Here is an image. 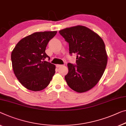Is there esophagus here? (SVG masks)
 <instances>
[{"mask_svg": "<svg viewBox=\"0 0 126 126\" xmlns=\"http://www.w3.org/2000/svg\"><path fill=\"white\" fill-rule=\"evenodd\" d=\"M62 65H61V64H57V65H56V66H57V68H59V67H61Z\"/></svg>", "mask_w": 126, "mask_h": 126, "instance_id": "esophagus-1", "label": "esophagus"}]
</instances>
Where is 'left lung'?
<instances>
[{
  "instance_id": "1",
  "label": "left lung",
  "mask_w": 126,
  "mask_h": 126,
  "mask_svg": "<svg viewBox=\"0 0 126 126\" xmlns=\"http://www.w3.org/2000/svg\"><path fill=\"white\" fill-rule=\"evenodd\" d=\"M59 33L69 44V51L76 56V65L67 64L64 78L72 90L86 92L98 83L108 63L105 43L98 34L82 25L67 28Z\"/></svg>"
}]
</instances>
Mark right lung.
Wrapping results in <instances>:
<instances>
[{
  "instance_id": "1",
  "label": "right lung",
  "mask_w": 126,
  "mask_h": 126,
  "mask_svg": "<svg viewBox=\"0 0 126 126\" xmlns=\"http://www.w3.org/2000/svg\"><path fill=\"white\" fill-rule=\"evenodd\" d=\"M57 31L35 32L21 39L11 53L12 68L27 89L40 91L47 87L55 73V65L45 61V50Z\"/></svg>"
}]
</instances>
